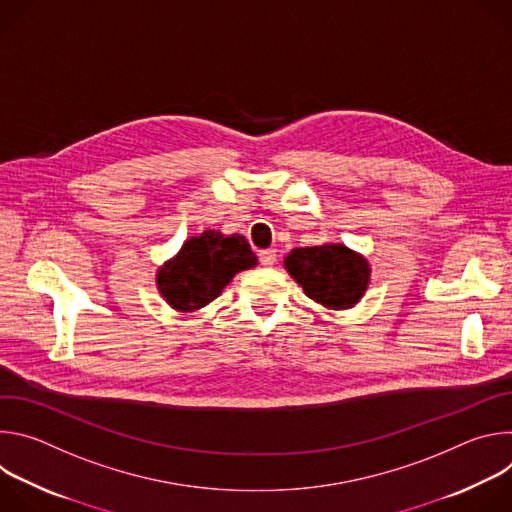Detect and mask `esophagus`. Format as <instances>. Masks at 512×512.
<instances>
[{
  "label": "esophagus",
  "mask_w": 512,
  "mask_h": 512,
  "mask_svg": "<svg viewBox=\"0 0 512 512\" xmlns=\"http://www.w3.org/2000/svg\"><path fill=\"white\" fill-rule=\"evenodd\" d=\"M259 261L261 265L265 267H271L275 263V249H265V251H259Z\"/></svg>",
  "instance_id": "34e87169"
}]
</instances>
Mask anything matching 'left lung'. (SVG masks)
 <instances>
[{
	"instance_id": "left-lung-1",
	"label": "left lung",
	"mask_w": 512,
	"mask_h": 512,
	"mask_svg": "<svg viewBox=\"0 0 512 512\" xmlns=\"http://www.w3.org/2000/svg\"><path fill=\"white\" fill-rule=\"evenodd\" d=\"M283 265L308 298L332 310L352 308L371 275L367 259L338 243L291 249Z\"/></svg>"
}]
</instances>
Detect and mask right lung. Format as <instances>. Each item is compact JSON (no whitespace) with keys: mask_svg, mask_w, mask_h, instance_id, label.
<instances>
[{"mask_svg":"<svg viewBox=\"0 0 512 512\" xmlns=\"http://www.w3.org/2000/svg\"><path fill=\"white\" fill-rule=\"evenodd\" d=\"M255 265L257 257L245 237L206 231L186 241L158 271V287L172 308L192 312L221 294L235 273Z\"/></svg>","mask_w":512,"mask_h":512,"instance_id":"right-lung-1","label":"right lung"}]
</instances>
